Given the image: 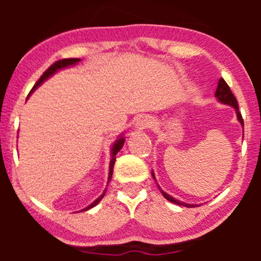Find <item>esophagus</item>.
Returning a JSON list of instances; mask_svg holds the SVG:
<instances>
[{"label":"esophagus","mask_w":261,"mask_h":261,"mask_svg":"<svg viewBox=\"0 0 261 261\" xmlns=\"http://www.w3.org/2000/svg\"><path fill=\"white\" fill-rule=\"evenodd\" d=\"M153 124V121L149 116H140L139 119L135 121L134 126L137 129L141 130V129H146V128H149Z\"/></svg>","instance_id":"esophagus-1"}]
</instances>
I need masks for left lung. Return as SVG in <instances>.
<instances>
[{
  "instance_id": "8db88e82",
  "label": "left lung",
  "mask_w": 261,
  "mask_h": 261,
  "mask_svg": "<svg viewBox=\"0 0 261 261\" xmlns=\"http://www.w3.org/2000/svg\"><path fill=\"white\" fill-rule=\"evenodd\" d=\"M215 97H216L217 101H219L220 103H222V105H227V106L233 107L234 110H235V113H237L238 121L241 123V126L244 127V120H242L241 113L239 112V106H238L237 98H235V96L233 95V92L230 91V88L228 87V84L226 83V82H224L223 78H220L219 83H217V89H216V91H215ZM152 177H153V179L155 180V176H154V172H153V171H152ZM158 188H159V185H158ZM160 191H162L163 196L167 199V201L172 202V203H174V204L187 206V208H195V206H198L197 204H190V203H185V202L178 201V199L172 197V196H170L169 194H166L165 191H163L162 189H160Z\"/></svg>"
}]
</instances>
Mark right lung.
<instances>
[{"label":"right lung","instance_id":"right-lung-1","mask_svg":"<svg viewBox=\"0 0 261 261\" xmlns=\"http://www.w3.org/2000/svg\"><path fill=\"white\" fill-rule=\"evenodd\" d=\"M81 62V59L80 58H70V59H63V60H58V62H56L55 64H53V65H51L48 67L47 70L45 71L44 72V74H42V76L39 78V81L37 82V83H35V85L33 87V89H32L31 90V92H30V95L32 94V92L33 91H35L37 90V88H39L40 87V85L44 83L45 81H47L49 77H52L53 74H55L56 72H58V71H60V70H64V69H66V67H70V66H73V65H76V64H78ZM30 95H28V97H30ZM27 97V98H28ZM123 144H124V137L122 134L120 135L119 138L116 139L115 141H114V144H113V146H112V153H110V154H112V158H110V163H109V174H108V183L110 180H112V177H113V170H114V164H115V160H116V154H117V152L120 151L121 148L123 147ZM106 191H107V189L105 190V192H103V194L99 196V197H97L95 199L94 202L91 203L90 205H88L87 208H84V209H82L81 212H85V210H89V209H91V208H94L95 205H97L99 202L102 201V198L105 197V195H106Z\"/></svg>","mask_w":261,"mask_h":261}]
</instances>
